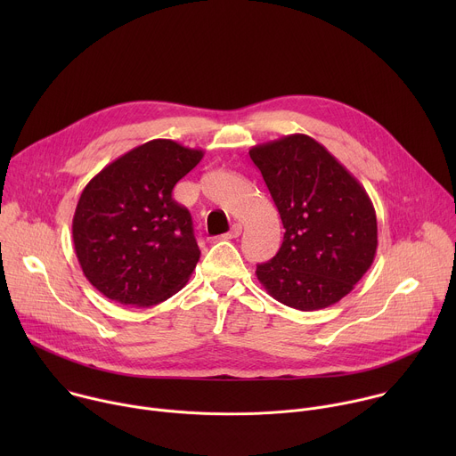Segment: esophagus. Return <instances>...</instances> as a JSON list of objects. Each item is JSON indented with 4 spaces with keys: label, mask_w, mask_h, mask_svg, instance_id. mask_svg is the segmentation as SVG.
Instances as JSON below:
<instances>
[{
    "label": "esophagus",
    "mask_w": 456,
    "mask_h": 456,
    "mask_svg": "<svg viewBox=\"0 0 456 456\" xmlns=\"http://www.w3.org/2000/svg\"><path fill=\"white\" fill-rule=\"evenodd\" d=\"M241 234V225L240 224H234L232 227H231V231L227 232V234H224L222 238H225V240H232V238H238Z\"/></svg>",
    "instance_id": "1"
}]
</instances>
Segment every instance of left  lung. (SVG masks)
I'll return each instance as SVG.
<instances>
[{
  "instance_id": "obj_1",
  "label": "left lung",
  "mask_w": 456,
  "mask_h": 456,
  "mask_svg": "<svg viewBox=\"0 0 456 456\" xmlns=\"http://www.w3.org/2000/svg\"><path fill=\"white\" fill-rule=\"evenodd\" d=\"M248 155L285 227L278 254L256 267L259 283L297 310L338 303L375 257L377 218L368 192L327 148L303 134L257 144Z\"/></svg>"
}]
</instances>
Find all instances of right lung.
I'll return each instance as SVG.
<instances>
[{
	"mask_svg": "<svg viewBox=\"0 0 456 456\" xmlns=\"http://www.w3.org/2000/svg\"><path fill=\"white\" fill-rule=\"evenodd\" d=\"M204 157L169 139L124 153L83 189L72 222L86 280L120 305L151 306L176 294L200 259L175 183Z\"/></svg>",
	"mask_w": 456,
	"mask_h": 456,
	"instance_id": "obj_1",
	"label": "right lung"
}]
</instances>
